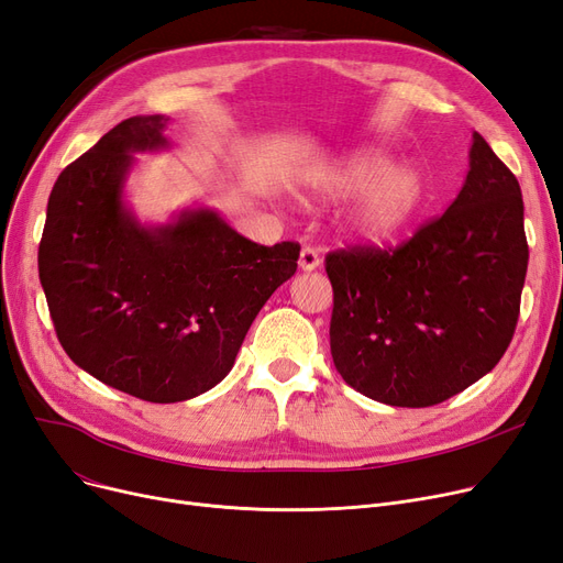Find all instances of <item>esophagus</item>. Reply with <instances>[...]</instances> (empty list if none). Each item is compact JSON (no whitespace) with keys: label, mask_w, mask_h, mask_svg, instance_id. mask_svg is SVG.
Returning <instances> with one entry per match:
<instances>
[{"label":"esophagus","mask_w":563,"mask_h":563,"mask_svg":"<svg viewBox=\"0 0 563 563\" xmlns=\"http://www.w3.org/2000/svg\"><path fill=\"white\" fill-rule=\"evenodd\" d=\"M322 264V255L317 253L314 249H310V246H306L303 251H301V257H299V266H301V272H314L317 266Z\"/></svg>","instance_id":"34e87169"}]
</instances>
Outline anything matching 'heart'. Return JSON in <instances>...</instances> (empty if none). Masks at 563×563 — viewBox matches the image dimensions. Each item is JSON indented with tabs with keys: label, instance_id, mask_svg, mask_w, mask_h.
Here are the masks:
<instances>
[{
	"label": "heart",
	"instance_id": "obj_1",
	"mask_svg": "<svg viewBox=\"0 0 563 563\" xmlns=\"http://www.w3.org/2000/svg\"><path fill=\"white\" fill-rule=\"evenodd\" d=\"M329 195H356L342 216V228L352 236L384 243L402 234L426 205V181L413 165L390 167L379 152H358L320 181Z\"/></svg>",
	"mask_w": 563,
	"mask_h": 563
}]
</instances>
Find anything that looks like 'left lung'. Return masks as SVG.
<instances>
[{
	"label": "left lung",
	"instance_id": "8db88e82",
	"mask_svg": "<svg viewBox=\"0 0 563 563\" xmlns=\"http://www.w3.org/2000/svg\"><path fill=\"white\" fill-rule=\"evenodd\" d=\"M527 262L520 184L474 133L467 179L442 216L398 249L327 255L335 371L384 405L453 398L508 350Z\"/></svg>",
	"mask_w": 563,
	"mask_h": 563
}]
</instances>
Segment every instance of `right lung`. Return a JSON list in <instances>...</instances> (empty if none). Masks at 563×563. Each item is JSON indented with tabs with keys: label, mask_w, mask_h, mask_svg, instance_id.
Here are the masks:
<instances>
[{
	"label": "right lung",
	"mask_w": 563,
	"mask_h": 563,
	"mask_svg": "<svg viewBox=\"0 0 563 563\" xmlns=\"http://www.w3.org/2000/svg\"><path fill=\"white\" fill-rule=\"evenodd\" d=\"M165 124L161 114L124 119L66 165L38 243L64 352L146 402L190 400L221 382L301 251L295 241L260 246L211 209L140 225L121 195L133 154L167 146Z\"/></svg>",
	"instance_id": "add662e5"
}]
</instances>
